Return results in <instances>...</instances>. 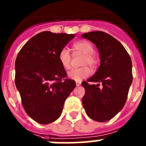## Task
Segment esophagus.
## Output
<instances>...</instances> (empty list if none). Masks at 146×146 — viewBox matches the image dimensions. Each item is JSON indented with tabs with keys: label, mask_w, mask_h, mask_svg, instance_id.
<instances>
[{
	"label": "esophagus",
	"mask_w": 146,
	"mask_h": 146,
	"mask_svg": "<svg viewBox=\"0 0 146 146\" xmlns=\"http://www.w3.org/2000/svg\"><path fill=\"white\" fill-rule=\"evenodd\" d=\"M76 86H79L81 84V83L80 82V81H76Z\"/></svg>",
	"instance_id": "1"
}]
</instances>
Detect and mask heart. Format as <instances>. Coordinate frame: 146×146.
I'll list each match as a JSON object with an SVG mask.
<instances>
[{
  "label": "heart",
  "mask_w": 146,
  "mask_h": 146,
  "mask_svg": "<svg viewBox=\"0 0 146 146\" xmlns=\"http://www.w3.org/2000/svg\"><path fill=\"white\" fill-rule=\"evenodd\" d=\"M72 49L76 53L84 54L81 65H89L92 68H95L99 63V58L94 52V47L89 42L86 40H80L74 42ZM60 63L65 69L70 68L71 56L66 48H63L60 51L58 54ZM92 71L88 66H83L79 68H73L68 73V77L76 81H81L92 75Z\"/></svg>",
  "instance_id": "b5f03b06"
}]
</instances>
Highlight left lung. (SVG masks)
Instances as JSON below:
<instances>
[{
    "label": "left lung",
    "instance_id": "1",
    "mask_svg": "<svg viewBox=\"0 0 146 146\" xmlns=\"http://www.w3.org/2000/svg\"><path fill=\"white\" fill-rule=\"evenodd\" d=\"M81 37L96 46L101 60L94 75L81 83L86 91L83 106L91 119L107 122L122 110L127 101L133 82L131 58L120 42L109 34L96 31L84 33ZM88 82L98 84L91 85Z\"/></svg>",
    "mask_w": 146,
    "mask_h": 146
}]
</instances>
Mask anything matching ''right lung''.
Instances as JSON below:
<instances>
[{"instance_id":"1","label":"right lung","mask_w":146,"mask_h":146,"mask_svg":"<svg viewBox=\"0 0 146 146\" xmlns=\"http://www.w3.org/2000/svg\"><path fill=\"white\" fill-rule=\"evenodd\" d=\"M75 35L42 32L23 46L15 62V84L30 117L46 125L60 117L65 99L76 87L66 78L58 54Z\"/></svg>"}]
</instances>
